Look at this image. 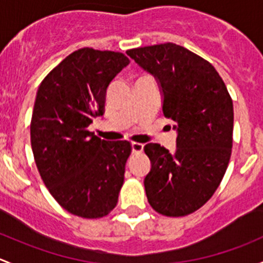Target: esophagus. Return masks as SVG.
Wrapping results in <instances>:
<instances>
[{
	"label": "esophagus",
	"mask_w": 263,
	"mask_h": 263,
	"mask_svg": "<svg viewBox=\"0 0 263 263\" xmlns=\"http://www.w3.org/2000/svg\"><path fill=\"white\" fill-rule=\"evenodd\" d=\"M143 148H144V145H143L142 143H138V142H133L132 143L133 152H142Z\"/></svg>",
	"instance_id": "esophagus-1"
}]
</instances>
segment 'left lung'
Masks as SVG:
<instances>
[{"instance_id": "8db88e82", "label": "left lung", "mask_w": 263, "mask_h": 263, "mask_svg": "<svg viewBox=\"0 0 263 263\" xmlns=\"http://www.w3.org/2000/svg\"><path fill=\"white\" fill-rule=\"evenodd\" d=\"M126 54L158 81L162 110L177 132L173 152L145 144L152 163L144 178L148 202L162 215H189L213 196L228 167L232 97L212 64L181 45L164 43Z\"/></svg>"}]
</instances>
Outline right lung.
<instances>
[{"mask_svg": "<svg viewBox=\"0 0 263 263\" xmlns=\"http://www.w3.org/2000/svg\"><path fill=\"white\" fill-rule=\"evenodd\" d=\"M129 62L119 51L82 48L50 71L36 92L30 124L35 163L51 196L73 215L102 218L118 204L132 145L100 139L87 128L104 115L107 87Z\"/></svg>", "mask_w": 263, "mask_h": 263, "instance_id": "obj_1", "label": "right lung"}]
</instances>
